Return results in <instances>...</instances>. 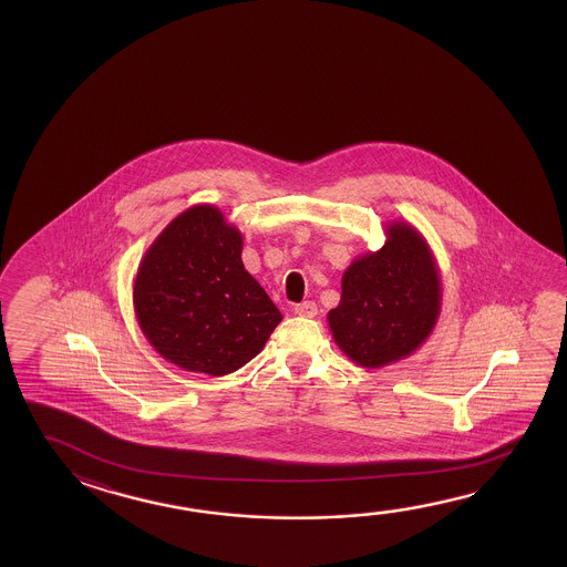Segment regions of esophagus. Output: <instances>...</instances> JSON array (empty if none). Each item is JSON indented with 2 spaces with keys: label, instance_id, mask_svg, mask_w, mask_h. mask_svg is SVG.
I'll return each mask as SVG.
<instances>
[{
  "label": "esophagus",
  "instance_id": "34e87169",
  "mask_svg": "<svg viewBox=\"0 0 567 567\" xmlns=\"http://www.w3.org/2000/svg\"><path fill=\"white\" fill-rule=\"evenodd\" d=\"M295 315L302 316V318H315L318 315V308L312 300H307V302H300L295 307Z\"/></svg>",
  "mask_w": 567,
  "mask_h": 567
}]
</instances>
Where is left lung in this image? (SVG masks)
I'll list each match as a JSON object with an SVG mask.
<instances>
[{"instance_id": "left-lung-1", "label": "left lung", "mask_w": 567, "mask_h": 567, "mask_svg": "<svg viewBox=\"0 0 567 567\" xmlns=\"http://www.w3.org/2000/svg\"><path fill=\"white\" fill-rule=\"evenodd\" d=\"M385 243L343 270L340 305L328 312L334 342L362 368H385L419 350L441 315V275L425 237L408 221L385 225Z\"/></svg>"}]
</instances>
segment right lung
<instances>
[{"mask_svg":"<svg viewBox=\"0 0 567 567\" xmlns=\"http://www.w3.org/2000/svg\"><path fill=\"white\" fill-rule=\"evenodd\" d=\"M241 251V231L209 204L187 207L150 245L132 300L164 360L221 378L265 348L282 315L243 267Z\"/></svg>","mask_w":567,"mask_h":567,"instance_id":"right-lung-1","label":"right lung"}]
</instances>
